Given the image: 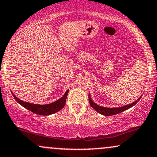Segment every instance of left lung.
Listing matches in <instances>:
<instances>
[{
    "instance_id": "1",
    "label": "left lung",
    "mask_w": 157,
    "mask_h": 157,
    "mask_svg": "<svg viewBox=\"0 0 157 157\" xmlns=\"http://www.w3.org/2000/svg\"><path fill=\"white\" fill-rule=\"evenodd\" d=\"M89 98L90 105H91V106L94 109L96 110L97 112L100 113L102 115H105V116H111V115L117 114V113H121V112H122V111H125V110L130 109V108L132 107V106L136 105V104L138 102L139 100H140V97L139 99H137V100H136V101L133 102V103L129 104V105H127L122 106V107H120V108H105V107H102V106L97 105L95 102H94L92 101V100H91L90 94L89 95Z\"/></svg>"
}]
</instances>
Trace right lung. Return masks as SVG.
<instances>
[{"label":"right lung","mask_w":157,"mask_h":157,"mask_svg":"<svg viewBox=\"0 0 157 157\" xmlns=\"http://www.w3.org/2000/svg\"><path fill=\"white\" fill-rule=\"evenodd\" d=\"M68 93V90L66 91V92L64 94L63 96L59 99V100H57V101L50 104H46V105H37V104H32L29 103V102H23L17 98L13 93H12V95H13L14 98L15 99L16 101L24 108H26V109L29 110L32 112L37 113V114L46 116V115H50L55 112H57V111H59L64 107L65 105H66Z\"/></svg>","instance_id":"add662e5"}]
</instances>
